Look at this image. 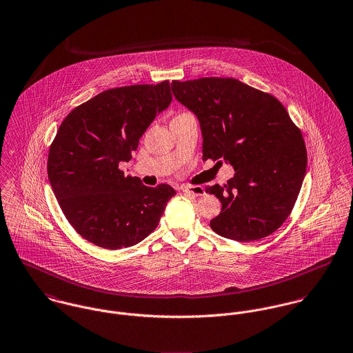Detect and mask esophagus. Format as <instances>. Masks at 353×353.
<instances>
[{
	"instance_id": "obj_1",
	"label": "esophagus",
	"mask_w": 353,
	"mask_h": 353,
	"mask_svg": "<svg viewBox=\"0 0 353 353\" xmlns=\"http://www.w3.org/2000/svg\"><path fill=\"white\" fill-rule=\"evenodd\" d=\"M181 191H183L184 194H188V195H205V191H204V188H203L201 185H184V187L181 188Z\"/></svg>"
}]
</instances>
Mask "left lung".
<instances>
[{
	"mask_svg": "<svg viewBox=\"0 0 353 353\" xmlns=\"http://www.w3.org/2000/svg\"><path fill=\"white\" fill-rule=\"evenodd\" d=\"M172 92L199 119L203 161L234 168L228 184L207 188L222 203L211 229L239 242L272 234L291 214L307 166L302 132L284 105L229 77L173 81Z\"/></svg>",
	"mask_w": 353,
	"mask_h": 353,
	"instance_id": "left-lung-1",
	"label": "left lung"
}]
</instances>
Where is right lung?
<instances>
[{
	"label": "right lung",
	"instance_id": "right-lung-1",
	"mask_svg": "<svg viewBox=\"0 0 353 353\" xmlns=\"http://www.w3.org/2000/svg\"><path fill=\"white\" fill-rule=\"evenodd\" d=\"M172 101L169 81L104 90L76 107L50 146L47 173L62 212L86 241L120 249L145 239L176 195L168 184L146 187L125 176L139 138Z\"/></svg>",
	"mask_w": 353,
	"mask_h": 353
}]
</instances>
